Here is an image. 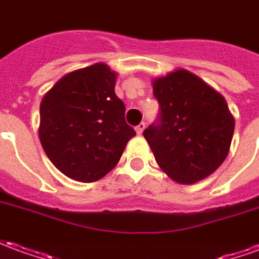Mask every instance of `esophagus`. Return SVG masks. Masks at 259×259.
<instances>
[{
	"label": "esophagus",
	"instance_id": "esophagus-1",
	"mask_svg": "<svg viewBox=\"0 0 259 259\" xmlns=\"http://www.w3.org/2000/svg\"><path fill=\"white\" fill-rule=\"evenodd\" d=\"M144 129H146V123H144V122H141V123L139 124V126H136V133L140 136L141 133L144 132Z\"/></svg>",
	"mask_w": 259,
	"mask_h": 259
}]
</instances>
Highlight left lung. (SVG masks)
Returning a JSON list of instances; mask_svg holds the SVG:
<instances>
[{
  "label": "left lung",
  "mask_w": 259,
  "mask_h": 259,
  "mask_svg": "<svg viewBox=\"0 0 259 259\" xmlns=\"http://www.w3.org/2000/svg\"><path fill=\"white\" fill-rule=\"evenodd\" d=\"M152 91L161 113L143 135L157 163L180 185L208 178L226 159L233 139L226 100L186 69L154 79Z\"/></svg>",
  "instance_id": "left-lung-1"
}]
</instances>
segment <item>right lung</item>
Returning a JSON list of instances; mask_svg holds the SVG:
<instances>
[{"mask_svg":"<svg viewBox=\"0 0 259 259\" xmlns=\"http://www.w3.org/2000/svg\"><path fill=\"white\" fill-rule=\"evenodd\" d=\"M115 83L116 72L94 64L66 73L42 97L38 137L50 161L70 179L104 178L136 136Z\"/></svg>","mask_w":259,"mask_h":259,"instance_id":"right-lung-1","label":"right lung"}]
</instances>
